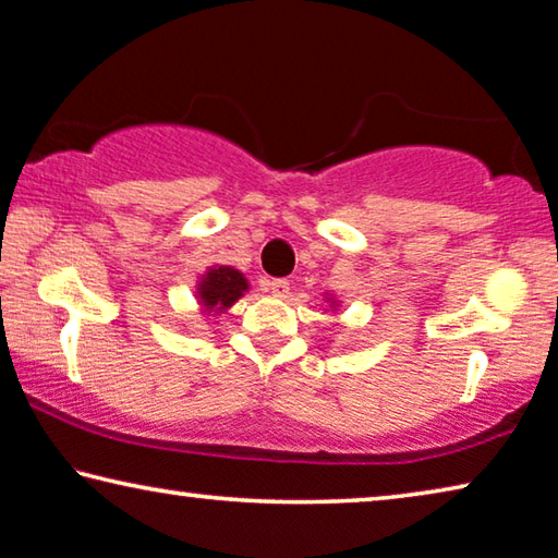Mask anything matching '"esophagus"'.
Here are the masks:
<instances>
[{
    "mask_svg": "<svg viewBox=\"0 0 558 558\" xmlns=\"http://www.w3.org/2000/svg\"><path fill=\"white\" fill-rule=\"evenodd\" d=\"M263 290H268V293L278 298H286L290 290V282L286 278H263Z\"/></svg>",
    "mask_w": 558,
    "mask_h": 558,
    "instance_id": "esophagus-1",
    "label": "esophagus"
}]
</instances>
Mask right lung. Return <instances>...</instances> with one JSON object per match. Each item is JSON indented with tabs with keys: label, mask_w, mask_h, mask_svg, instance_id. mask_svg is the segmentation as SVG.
Segmentation results:
<instances>
[{
	"label": "right lung",
	"mask_w": 558,
	"mask_h": 558,
	"mask_svg": "<svg viewBox=\"0 0 558 558\" xmlns=\"http://www.w3.org/2000/svg\"><path fill=\"white\" fill-rule=\"evenodd\" d=\"M247 290V280L243 272L235 268H228V265H220V268H210V272L199 280L197 295L199 303L205 305V311H226L232 303L238 301Z\"/></svg>",
	"instance_id": "add662e5"
}]
</instances>
